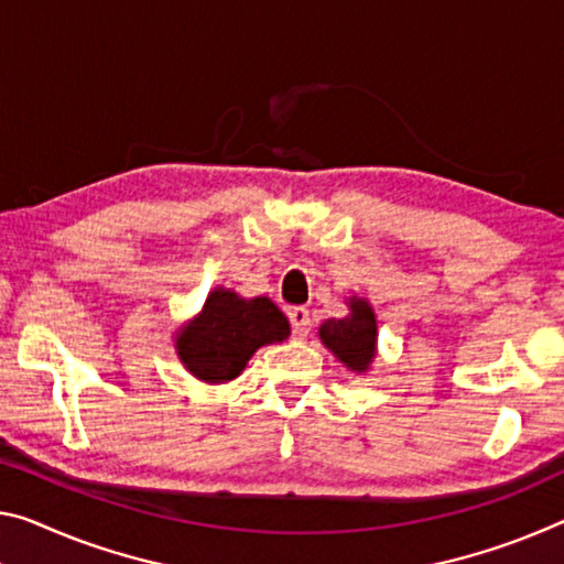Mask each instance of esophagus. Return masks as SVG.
<instances>
[{"instance_id":"1","label":"esophagus","mask_w":564,"mask_h":564,"mask_svg":"<svg viewBox=\"0 0 564 564\" xmlns=\"http://www.w3.org/2000/svg\"><path fill=\"white\" fill-rule=\"evenodd\" d=\"M289 318H291V326H293V334H296L299 338H306L308 330H311V316L306 308H291L289 311Z\"/></svg>"}]
</instances>
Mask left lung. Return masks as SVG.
<instances>
[{
  "label": "left lung",
  "mask_w": 564,
  "mask_h": 564,
  "mask_svg": "<svg viewBox=\"0 0 564 564\" xmlns=\"http://www.w3.org/2000/svg\"><path fill=\"white\" fill-rule=\"evenodd\" d=\"M348 314L318 326V338L348 371L369 373L379 354V324L369 299L348 296Z\"/></svg>",
  "instance_id": "1"
}]
</instances>
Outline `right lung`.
Wrapping results in <instances>:
<instances>
[{"label": "right lung", "mask_w": 564, "mask_h": 564, "mask_svg": "<svg viewBox=\"0 0 564 564\" xmlns=\"http://www.w3.org/2000/svg\"><path fill=\"white\" fill-rule=\"evenodd\" d=\"M289 336V318L271 299H243L216 285L198 314L175 330V354L191 377L216 387L238 379L258 348Z\"/></svg>", "instance_id": "obj_1"}]
</instances>
